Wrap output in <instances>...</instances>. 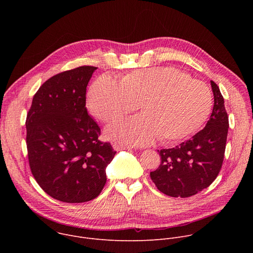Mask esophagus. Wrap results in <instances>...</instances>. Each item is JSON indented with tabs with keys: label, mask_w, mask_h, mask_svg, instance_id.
<instances>
[{
	"label": "esophagus",
	"mask_w": 253,
	"mask_h": 253,
	"mask_svg": "<svg viewBox=\"0 0 253 253\" xmlns=\"http://www.w3.org/2000/svg\"><path fill=\"white\" fill-rule=\"evenodd\" d=\"M113 148H114V150H116V151L127 150V149L130 150V147H129V146H125V145H123V144H118V143H115V144H114Z\"/></svg>",
	"instance_id": "obj_1"
}]
</instances>
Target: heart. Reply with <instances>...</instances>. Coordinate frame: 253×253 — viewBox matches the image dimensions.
Returning a JSON list of instances; mask_svg holds the SVG:
<instances>
[{
    "label": "heart",
    "instance_id": "heart-1",
    "mask_svg": "<svg viewBox=\"0 0 253 253\" xmlns=\"http://www.w3.org/2000/svg\"><path fill=\"white\" fill-rule=\"evenodd\" d=\"M141 104L144 114L118 121L106 128V136L127 145L143 146L186 138L208 118L213 104L210 88L202 81L172 67L134 71L122 82L103 75L88 92L91 114L111 122Z\"/></svg>",
    "mask_w": 253,
    "mask_h": 253
}]
</instances>
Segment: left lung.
<instances>
[{"mask_svg": "<svg viewBox=\"0 0 253 253\" xmlns=\"http://www.w3.org/2000/svg\"><path fill=\"white\" fill-rule=\"evenodd\" d=\"M214 105L206 126L180 145L158 150L161 164L150 172L159 191L171 197H190L217 177L224 158L228 116L218 86L210 81Z\"/></svg>", "mask_w": 253, "mask_h": 253, "instance_id": "left-lung-1", "label": "left lung"}]
</instances>
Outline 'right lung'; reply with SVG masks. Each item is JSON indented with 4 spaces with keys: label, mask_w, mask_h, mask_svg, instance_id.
Instances as JSON below:
<instances>
[{
    "label": "right lung",
    "mask_w": 253,
    "mask_h": 253,
    "mask_svg": "<svg viewBox=\"0 0 253 253\" xmlns=\"http://www.w3.org/2000/svg\"><path fill=\"white\" fill-rule=\"evenodd\" d=\"M96 69L82 66L47 80L27 115L32 174L48 195L67 203L96 198L116 154L98 139L100 127L87 112L86 88Z\"/></svg>",
    "instance_id": "add662e5"
}]
</instances>
